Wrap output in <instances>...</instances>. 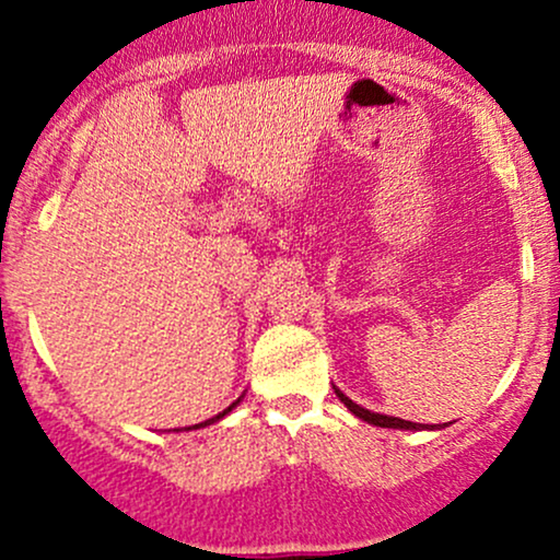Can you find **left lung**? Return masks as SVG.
<instances>
[{
    "label": "left lung",
    "mask_w": 560,
    "mask_h": 560,
    "mask_svg": "<svg viewBox=\"0 0 560 560\" xmlns=\"http://www.w3.org/2000/svg\"><path fill=\"white\" fill-rule=\"evenodd\" d=\"M336 394H338V399H341L343 405H347L349 410L354 412L357 418L368 420V423H373V425H381V429H407V431H418V429H425V425H420V423H412V420H401V418H392V416H378V412H370V410H364V407L354 405V401H351L349 397H343V394L338 392V388H336ZM444 425H447V423H444ZM431 429H433V425H431Z\"/></svg>",
    "instance_id": "1"
}]
</instances>
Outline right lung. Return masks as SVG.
Wrapping results in <instances>:
<instances>
[{"label": "right lung", "mask_w": 560, "mask_h": 560, "mask_svg": "<svg viewBox=\"0 0 560 560\" xmlns=\"http://www.w3.org/2000/svg\"><path fill=\"white\" fill-rule=\"evenodd\" d=\"M237 401H241V399H237ZM237 401H232V405H230V407H228V410H224V412H219V416H213V418H211V420H203V423H198V425H192V429H200V425H211V423H217V420H219V418H224V416H228V412H230V410H232V407H235V405H237Z\"/></svg>", "instance_id": "1"}]
</instances>
